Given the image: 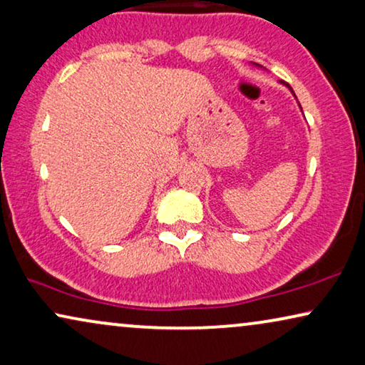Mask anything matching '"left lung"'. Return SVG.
Returning <instances> with one entry per match:
<instances>
[{"mask_svg":"<svg viewBox=\"0 0 365 365\" xmlns=\"http://www.w3.org/2000/svg\"><path fill=\"white\" fill-rule=\"evenodd\" d=\"M253 66H256V68H261V66H259V64H253ZM281 84H283V86H286V87H287V89H289V91H291V94H292V96H294V99H296V94H294V91H292V89H291V86H289V84H287V82H283V81H281ZM296 101H297V99H296ZM297 106H299V109H301V104H299V102H297ZM301 112H302V109H301Z\"/></svg>","mask_w":365,"mask_h":365,"instance_id":"obj_1","label":"left lung"}]
</instances>
